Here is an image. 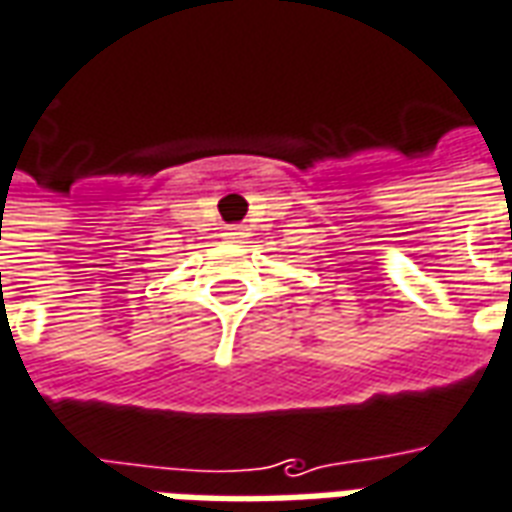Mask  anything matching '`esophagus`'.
<instances>
[{
  "mask_svg": "<svg viewBox=\"0 0 512 512\" xmlns=\"http://www.w3.org/2000/svg\"><path fill=\"white\" fill-rule=\"evenodd\" d=\"M228 237H234V239L245 237V231H242V226H234L231 231H228Z\"/></svg>",
  "mask_w": 512,
  "mask_h": 512,
  "instance_id": "1",
  "label": "esophagus"
}]
</instances>
